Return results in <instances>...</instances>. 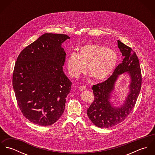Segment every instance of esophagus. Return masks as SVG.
<instances>
[{
  "instance_id": "obj_1",
  "label": "esophagus",
  "mask_w": 155,
  "mask_h": 155,
  "mask_svg": "<svg viewBox=\"0 0 155 155\" xmlns=\"http://www.w3.org/2000/svg\"><path fill=\"white\" fill-rule=\"evenodd\" d=\"M79 89L81 90V91H84L87 89V87L85 86H80L79 87Z\"/></svg>"
}]
</instances>
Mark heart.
Wrapping results in <instances>:
<instances>
[{"mask_svg":"<svg viewBox=\"0 0 155 155\" xmlns=\"http://www.w3.org/2000/svg\"><path fill=\"white\" fill-rule=\"evenodd\" d=\"M117 54L101 45L88 44L80 48L78 53H71L66 61L70 75L78 78L88 68L89 74L96 81L108 78L117 65Z\"/></svg>","mask_w":155,"mask_h":155,"instance_id":"heart-1","label":"heart"}]
</instances>
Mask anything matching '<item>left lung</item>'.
Masks as SVG:
<instances>
[{
	"instance_id": "8db88e82",
	"label": "left lung",
	"mask_w": 155,
	"mask_h": 155,
	"mask_svg": "<svg viewBox=\"0 0 155 155\" xmlns=\"http://www.w3.org/2000/svg\"><path fill=\"white\" fill-rule=\"evenodd\" d=\"M117 46L124 57L122 63L106 81L92 87L94 101L87 110V114L91 122L99 128H110L124 121L133 110L141 89V72L136 54L119 40ZM125 72L130 78L129 92L123 104L116 107L110 101V98L118 76Z\"/></svg>"
}]
</instances>
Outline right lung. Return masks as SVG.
I'll return each mask as SVG.
<instances>
[{
  "label": "right lung",
  "mask_w": 155,
  "mask_h": 155,
  "mask_svg": "<svg viewBox=\"0 0 155 155\" xmlns=\"http://www.w3.org/2000/svg\"><path fill=\"white\" fill-rule=\"evenodd\" d=\"M66 35L45 33L18 55L12 85L18 107L30 122L51 125L63 114L71 82L63 66L66 52L62 44Z\"/></svg>",
  "instance_id": "obj_1"
}]
</instances>
